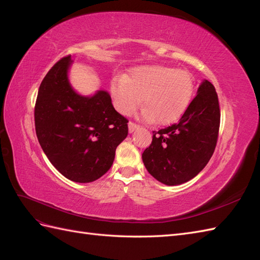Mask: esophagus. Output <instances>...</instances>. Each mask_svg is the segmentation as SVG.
Masks as SVG:
<instances>
[{"instance_id": "esophagus-1", "label": "esophagus", "mask_w": 260, "mask_h": 260, "mask_svg": "<svg viewBox=\"0 0 260 260\" xmlns=\"http://www.w3.org/2000/svg\"><path fill=\"white\" fill-rule=\"evenodd\" d=\"M128 127H129V132L131 133V132L135 131L136 129L140 128V125H139V124H137V123H135L133 121H129V123H128Z\"/></svg>"}]
</instances>
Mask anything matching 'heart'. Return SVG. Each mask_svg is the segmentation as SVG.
<instances>
[{"instance_id":"1","label":"heart","mask_w":260,"mask_h":260,"mask_svg":"<svg viewBox=\"0 0 260 260\" xmlns=\"http://www.w3.org/2000/svg\"><path fill=\"white\" fill-rule=\"evenodd\" d=\"M111 93L120 114L131 115L143 98L144 119L169 124L178 120L190 105L194 81L186 70L159 65L142 66L133 69L128 78H115Z\"/></svg>"}]
</instances>
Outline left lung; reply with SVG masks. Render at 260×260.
<instances>
[{"label": "left lung", "mask_w": 260, "mask_h": 260, "mask_svg": "<svg viewBox=\"0 0 260 260\" xmlns=\"http://www.w3.org/2000/svg\"><path fill=\"white\" fill-rule=\"evenodd\" d=\"M220 108L215 86L204 80L177 123L153 131L142 154L147 171L167 185L187 182L206 166L216 148Z\"/></svg>", "instance_id": "left-lung-1"}]
</instances>
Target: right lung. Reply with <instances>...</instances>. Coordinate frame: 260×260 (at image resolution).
<instances>
[{"mask_svg": "<svg viewBox=\"0 0 260 260\" xmlns=\"http://www.w3.org/2000/svg\"><path fill=\"white\" fill-rule=\"evenodd\" d=\"M70 55L46 74L35 106L36 133L60 174L79 183L101 178L112 167L117 146L128 136V119L115 111L103 90L82 96L69 83Z\"/></svg>", "mask_w": 260, "mask_h": 260, "instance_id": "right-lung-1", "label": "right lung"}]
</instances>
